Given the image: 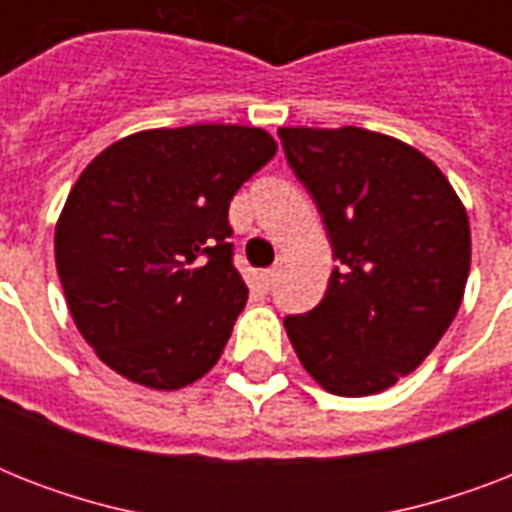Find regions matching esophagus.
I'll list each match as a JSON object with an SVG mask.
<instances>
[{"label": "esophagus", "instance_id": "34e87169", "mask_svg": "<svg viewBox=\"0 0 512 512\" xmlns=\"http://www.w3.org/2000/svg\"><path fill=\"white\" fill-rule=\"evenodd\" d=\"M273 281H276V268H268V271L260 273V284H263V289H271Z\"/></svg>", "mask_w": 512, "mask_h": 512}]
</instances>
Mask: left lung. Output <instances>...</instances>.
Instances as JSON below:
<instances>
[{
	"label": "left lung",
	"instance_id": "1",
	"mask_svg": "<svg viewBox=\"0 0 512 512\" xmlns=\"http://www.w3.org/2000/svg\"><path fill=\"white\" fill-rule=\"evenodd\" d=\"M279 138L340 263L324 300L284 319L289 342L329 393H380L425 361L460 311L468 212L444 172L396 138L361 127H281Z\"/></svg>",
	"mask_w": 512,
	"mask_h": 512
}]
</instances>
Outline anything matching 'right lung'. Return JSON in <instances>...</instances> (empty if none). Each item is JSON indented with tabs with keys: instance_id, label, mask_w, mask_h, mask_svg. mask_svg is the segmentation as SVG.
Masks as SVG:
<instances>
[{
	"instance_id": "add662e5",
	"label": "right lung",
	"mask_w": 512,
	"mask_h": 512,
	"mask_svg": "<svg viewBox=\"0 0 512 512\" xmlns=\"http://www.w3.org/2000/svg\"><path fill=\"white\" fill-rule=\"evenodd\" d=\"M273 154L257 127L191 124L135 132L87 164L60 212L55 265L103 364L156 390L217 364L249 292L228 207Z\"/></svg>"
}]
</instances>
